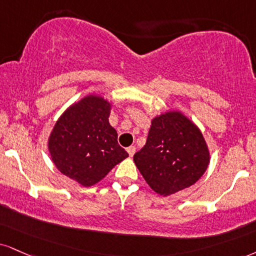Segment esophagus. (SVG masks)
Wrapping results in <instances>:
<instances>
[{
  "label": "esophagus",
  "instance_id": "obj_1",
  "mask_svg": "<svg viewBox=\"0 0 256 256\" xmlns=\"http://www.w3.org/2000/svg\"><path fill=\"white\" fill-rule=\"evenodd\" d=\"M128 155L131 156H134V152H136V146H128Z\"/></svg>",
  "mask_w": 256,
  "mask_h": 256
}]
</instances>
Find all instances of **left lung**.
I'll list each match as a JSON object with an SVG mask.
<instances>
[{
	"label": "left lung",
	"instance_id": "1",
	"mask_svg": "<svg viewBox=\"0 0 256 256\" xmlns=\"http://www.w3.org/2000/svg\"><path fill=\"white\" fill-rule=\"evenodd\" d=\"M134 161L150 188L169 196L194 184L210 163V150L200 128L180 110L152 119L146 146Z\"/></svg>",
	"mask_w": 256,
	"mask_h": 256
}]
</instances>
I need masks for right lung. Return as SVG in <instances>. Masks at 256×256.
Returning a JSON list of instances; mask_svg holds the SVG:
<instances>
[{
  "label": "right lung",
  "instance_id": "obj_1",
  "mask_svg": "<svg viewBox=\"0 0 256 256\" xmlns=\"http://www.w3.org/2000/svg\"><path fill=\"white\" fill-rule=\"evenodd\" d=\"M112 101L89 94L70 104L52 128L48 149L52 162L66 176L90 187L128 158L110 124Z\"/></svg>",
  "mask_w": 256,
  "mask_h": 256
}]
</instances>
